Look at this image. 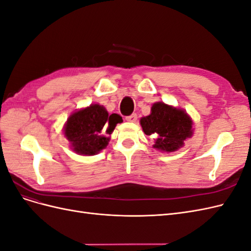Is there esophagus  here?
I'll use <instances>...</instances> for the list:
<instances>
[{
	"instance_id": "1",
	"label": "esophagus",
	"mask_w": 251,
	"mask_h": 251,
	"mask_svg": "<svg viewBox=\"0 0 251 251\" xmlns=\"http://www.w3.org/2000/svg\"><path fill=\"white\" fill-rule=\"evenodd\" d=\"M126 119L127 120V121H130V123H135L136 120H137V114H131L130 116H126Z\"/></svg>"
}]
</instances>
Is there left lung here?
<instances>
[{"label":"left lung","mask_w":251,"mask_h":251,"mask_svg":"<svg viewBox=\"0 0 251 251\" xmlns=\"http://www.w3.org/2000/svg\"><path fill=\"white\" fill-rule=\"evenodd\" d=\"M144 134L153 136V148L163 151H175L183 147L184 141L193 136V120L187 113L165 104L155 102L149 116L140 119Z\"/></svg>","instance_id":"obj_1"}]
</instances>
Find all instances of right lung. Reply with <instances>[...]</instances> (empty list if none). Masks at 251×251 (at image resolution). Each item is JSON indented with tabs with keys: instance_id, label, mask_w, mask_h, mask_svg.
<instances>
[{
	"instance_id": "right-lung-1",
	"label": "right lung",
	"mask_w": 251,
	"mask_h": 251,
	"mask_svg": "<svg viewBox=\"0 0 251 251\" xmlns=\"http://www.w3.org/2000/svg\"><path fill=\"white\" fill-rule=\"evenodd\" d=\"M120 123V115H109L104 107L95 103L71 114L64 126V134L75 153L92 156L107 148L109 135Z\"/></svg>"
}]
</instances>
